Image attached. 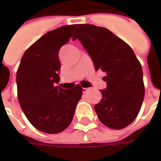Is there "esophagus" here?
Returning <instances> with one entry per match:
<instances>
[{
    "label": "esophagus",
    "mask_w": 161,
    "mask_h": 161,
    "mask_svg": "<svg viewBox=\"0 0 161 161\" xmlns=\"http://www.w3.org/2000/svg\"><path fill=\"white\" fill-rule=\"evenodd\" d=\"M89 90H90V88H83V89H82V91H83L84 93H86Z\"/></svg>",
    "instance_id": "34e87169"
}]
</instances>
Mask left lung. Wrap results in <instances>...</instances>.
Listing matches in <instances>:
<instances>
[{
    "instance_id": "obj_1",
    "label": "left lung",
    "mask_w": 161,
    "mask_h": 161,
    "mask_svg": "<svg viewBox=\"0 0 161 161\" xmlns=\"http://www.w3.org/2000/svg\"><path fill=\"white\" fill-rule=\"evenodd\" d=\"M78 39L93 61L96 70L106 72L107 87L94 106L103 124L121 129L135 121L145 95L142 64L128 44L109 30L90 24L77 26Z\"/></svg>"
}]
</instances>
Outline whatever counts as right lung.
Listing matches in <instances>:
<instances>
[{
  "mask_svg": "<svg viewBox=\"0 0 161 161\" xmlns=\"http://www.w3.org/2000/svg\"><path fill=\"white\" fill-rule=\"evenodd\" d=\"M77 25L52 30L23 54L16 74L18 100L34 128L47 134L60 133L70 124L83 95L79 84L70 90L56 86L60 80L58 52Z\"/></svg>",
  "mask_w": 161,
  "mask_h": 161,
  "instance_id": "1",
  "label": "right lung"
}]
</instances>
